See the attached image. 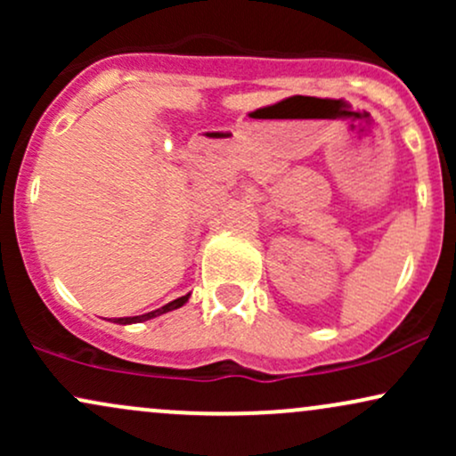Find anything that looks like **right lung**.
Masks as SVG:
<instances>
[{"mask_svg": "<svg viewBox=\"0 0 456 456\" xmlns=\"http://www.w3.org/2000/svg\"><path fill=\"white\" fill-rule=\"evenodd\" d=\"M188 297H191V294H186V296L177 297V300L169 302V305H165V306H160V308H156V311L145 313V315H137V317H118V319H113V323H122V326H128V323H141V322H148V319L159 317V315H162V313H169V311H175V308L184 306L186 302H188Z\"/></svg>", "mask_w": 456, "mask_h": 456, "instance_id": "add662e5", "label": "right lung"}]
</instances>
